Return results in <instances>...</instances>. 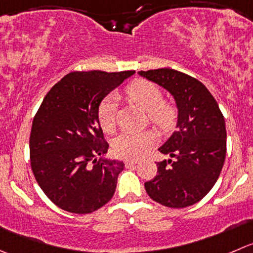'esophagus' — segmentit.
I'll list each match as a JSON object with an SVG mask.
<instances>
[{"instance_id": "1", "label": "esophagus", "mask_w": 253, "mask_h": 253, "mask_svg": "<svg viewBox=\"0 0 253 253\" xmlns=\"http://www.w3.org/2000/svg\"><path fill=\"white\" fill-rule=\"evenodd\" d=\"M137 163H138V161H136V159H128V161L125 162V166L132 167V166H136Z\"/></svg>"}]
</instances>
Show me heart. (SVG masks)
Instances as JSON below:
<instances>
[{
	"label": "heart",
	"mask_w": 253,
	"mask_h": 253,
	"mask_svg": "<svg viewBox=\"0 0 253 253\" xmlns=\"http://www.w3.org/2000/svg\"><path fill=\"white\" fill-rule=\"evenodd\" d=\"M127 97L133 104L148 112L149 121L158 128L167 131L175 124L176 110L170 102L163 101V92L153 83L139 79L131 83L126 89ZM119 96L112 92L105 97L99 107V119L102 128L114 132L116 128V112ZM158 142L156 131L126 132L114 142V152L117 157L125 159H137L148 153Z\"/></svg>",
	"instance_id": "1"
}]
</instances>
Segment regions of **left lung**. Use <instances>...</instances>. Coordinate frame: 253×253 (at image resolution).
<instances>
[{"mask_svg": "<svg viewBox=\"0 0 253 253\" xmlns=\"http://www.w3.org/2000/svg\"><path fill=\"white\" fill-rule=\"evenodd\" d=\"M139 75L168 90L178 106V129L159 148L174 159L158 162L157 175L144 189L164 207H190L211 190L221 173L226 157L224 116L205 85L190 75L169 68L141 70Z\"/></svg>", "mask_w": 253, "mask_h": 253, "instance_id": "left-lung-1", "label": "left lung"}]
</instances>
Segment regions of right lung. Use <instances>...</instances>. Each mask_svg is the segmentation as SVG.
Segmentation results:
<instances>
[{
  "label": "right lung",
  "mask_w": 253,
  "mask_h": 253,
  "mask_svg": "<svg viewBox=\"0 0 253 253\" xmlns=\"http://www.w3.org/2000/svg\"><path fill=\"white\" fill-rule=\"evenodd\" d=\"M133 70L73 72L48 91L33 119L29 159L37 183L51 203L90 214L111 200L124 162L99 158L109 149L99 106Z\"/></svg>",
  "instance_id": "obj_1"
}]
</instances>
